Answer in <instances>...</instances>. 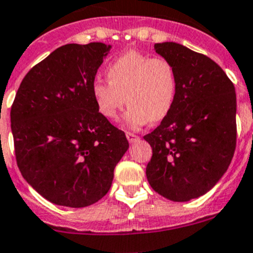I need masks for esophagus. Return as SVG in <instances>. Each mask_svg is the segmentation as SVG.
<instances>
[{"label": "esophagus", "mask_w": 253, "mask_h": 253, "mask_svg": "<svg viewBox=\"0 0 253 253\" xmlns=\"http://www.w3.org/2000/svg\"><path fill=\"white\" fill-rule=\"evenodd\" d=\"M126 137H127V139H128L129 143H133V142L138 141V139H139V137L137 136V134L131 133V132H127V133H126Z\"/></svg>", "instance_id": "obj_1"}]
</instances>
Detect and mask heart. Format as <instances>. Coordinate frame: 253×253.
Instances as JSON below:
<instances>
[{
	"instance_id": "heart-1",
	"label": "heart",
	"mask_w": 253,
	"mask_h": 253,
	"mask_svg": "<svg viewBox=\"0 0 253 253\" xmlns=\"http://www.w3.org/2000/svg\"><path fill=\"white\" fill-rule=\"evenodd\" d=\"M109 83L95 80L91 86L97 111L105 119L116 121L125 104V125L138 129L151 121L166 119L173 107L178 79L173 65L163 58L129 50L107 67Z\"/></svg>"
}]
</instances>
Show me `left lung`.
<instances>
[{
    "mask_svg": "<svg viewBox=\"0 0 253 253\" xmlns=\"http://www.w3.org/2000/svg\"><path fill=\"white\" fill-rule=\"evenodd\" d=\"M178 79L173 107L143 137L152 147L146 168L154 192L173 202L208 193L229 168L236 148V92L214 60L174 42L154 44Z\"/></svg>",
    "mask_w": 253,
    "mask_h": 253,
    "instance_id": "8db88e82",
    "label": "left lung"
}]
</instances>
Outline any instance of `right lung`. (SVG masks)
Returning a JSON list of instances; mask_svg holds the SVG:
<instances>
[{
	"label": "right lung",
	"instance_id": "add662e5",
	"mask_svg": "<svg viewBox=\"0 0 253 253\" xmlns=\"http://www.w3.org/2000/svg\"><path fill=\"white\" fill-rule=\"evenodd\" d=\"M111 45L65 44L34 65L11 107L17 166L46 200L69 208L99 202L128 149L125 132L101 116L91 94Z\"/></svg>",
	"mask_w": 253,
	"mask_h": 253
}]
</instances>
